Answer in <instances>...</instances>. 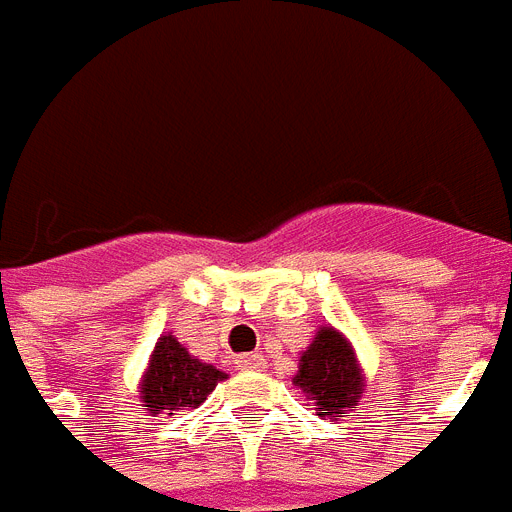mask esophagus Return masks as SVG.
Instances as JSON below:
<instances>
[{"label":"esophagus","instance_id":"1","mask_svg":"<svg viewBox=\"0 0 512 512\" xmlns=\"http://www.w3.org/2000/svg\"><path fill=\"white\" fill-rule=\"evenodd\" d=\"M235 365L240 370H251V367H261V354H240L235 357Z\"/></svg>","mask_w":512,"mask_h":512}]
</instances>
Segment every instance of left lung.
Returning <instances> with one entry per match:
<instances>
[{
  "mask_svg": "<svg viewBox=\"0 0 512 512\" xmlns=\"http://www.w3.org/2000/svg\"><path fill=\"white\" fill-rule=\"evenodd\" d=\"M293 386L301 388L320 418L338 420L346 418L365 396L367 380L349 338L335 327L322 325L298 357Z\"/></svg>",
  "mask_w": 512,
  "mask_h": 512,
  "instance_id": "8db88e82",
  "label": "left lung"
}]
</instances>
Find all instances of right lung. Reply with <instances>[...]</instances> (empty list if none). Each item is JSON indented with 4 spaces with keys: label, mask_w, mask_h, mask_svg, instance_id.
<instances>
[{
    "label": "right lung",
    "mask_w": 512,
    "mask_h": 512,
    "mask_svg": "<svg viewBox=\"0 0 512 512\" xmlns=\"http://www.w3.org/2000/svg\"><path fill=\"white\" fill-rule=\"evenodd\" d=\"M227 372L216 370L203 359L192 357L190 351L171 333L161 335L140 380V402L150 415H174V412L195 410L206 402Z\"/></svg>",
    "instance_id": "1"
}]
</instances>
